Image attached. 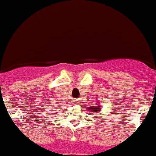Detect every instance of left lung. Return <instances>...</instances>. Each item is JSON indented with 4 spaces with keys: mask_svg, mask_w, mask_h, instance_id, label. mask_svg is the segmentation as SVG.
I'll return each instance as SVG.
<instances>
[{
    "mask_svg": "<svg viewBox=\"0 0 156 156\" xmlns=\"http://www.w3.org/2000/svg\"><path fill=\"white\" fill-rule=\"evenodd\" d=\"M98 100H99V99L96 100V101H98ZM97 104H100V103H97ZM97 105H99V104H97ZM101 108H102V107L99 105V106L89 107L88 110H89V112H95V113H98V112H100Z\"/></svg>",
    "mask_w": 156,
    "mask_h": 156,
    "instance_id": "1",
    "label": "left lung"
}]
</instances>
